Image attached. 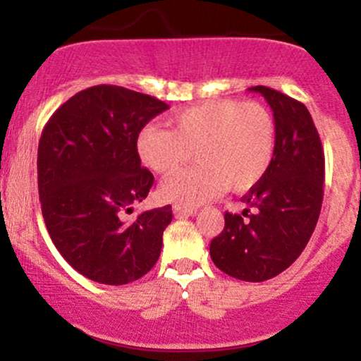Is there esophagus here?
Listing matches in <instances>:
<instances>
[{"label":"esophagus","mask_w":361,"mask_h":361,"mask_svg":"<svg viewBox=\"0 0 361 361\" xmlns=\"http://www.w3.org/2000/svg\"><path fill=\"white\" fill-rule=\"evenodd\" d=\"M173 214H175L176 217H188V215L197 214V209H193V207L175 205V207H173Z\"/></svg>","instance_id":"1"}]
</instances>
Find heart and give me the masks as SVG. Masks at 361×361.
Wrapping results in <instances>:
<instances>
[{
    "label": "heart",
    "instance_id": "obj_1",
    "mask_svg": "<svg viewBox=\"0 0 361 361\" xmlns=\"http://www.w3.org/2000/svg\"><path fill=\"white\" fill-rule=\"evenodd\" d=\"M171 130L146 126L135 147L142 163L168 175L193 156L197 166L181 169L161 185L164 200L197 207L224 188L243 192L264 176L275 149V122L256 102L217 100L169 117Z\"/></svg>",
    "mask_w": 361,
    "mask_h": 361
}]
</instances>
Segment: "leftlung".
<instances>
[{
    "label": "left lung",
    "instance_id": "8db88e82",
    "mask_svg": "<svg viewBox=\"0 0 361 361\" xmlns=\"http://www.w3.org/2000/svg\"><path fill=\"white\" fill-rule=\"evenodd\" d=\"M275 118V149L267 173L243 197V215L226 212L210 243L214 264L244 281H264L287 270L307 246L321 214L324 151L304 103L267 86H252Z\"/></svg>",
    "mask_w": 361,
    "mask_h": 361
}]
</instances>
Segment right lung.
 I'll return each instance as SVG.
<instances>
[{"mask_svg": "<svg viewBox=\"0 0 361 361\" xmlns=\"http://www.w3.org/2000/svg\"><path fill=\"white\" fill-rule=\"evenodd\" d=\"M169 106L122 86H91L44 127L37 156L45 226L62 258L105 285L139 280L156 264L171 205L122 221L154 183L140 166L139 130Z\"/></svg>", "mask_w": 361, "mask_h": 361, "instance_id": "right-lung-1", "label": "right lung"}]
</instances>
